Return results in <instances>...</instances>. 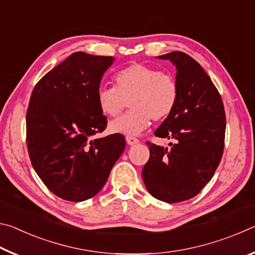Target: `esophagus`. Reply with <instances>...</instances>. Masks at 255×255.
I'll return each instance as SVG.
<instances>
[{
	"instance_id": "esophagus-1",
	"label": "esophagus",
	"mask_w": 255,
	"mask_h": 255,
	"mask_svg": "<svg viewBox=\"0 0 255 255\" xmlns=\"http://www.w3.org/2000/svg\"><path fill=\"white\" fill-rule=\"evenodd\" d=\"M126 141H127V144L128 145H130V146H132V145H136V144H138V140L137 138H135V137H132V136H127L126 137Z\"/></svg>"
}]
</instances>
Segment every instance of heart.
Wrapping results in <instances>:
<instances>
[{
  "instance_id": "obj_1",
  "label": "heart",
  "mask_w": 255,
  "mask_h": 255,
  "mask_svg": "<svg viewBox=\"0 0 255 255\" xmlns=\"http://www.w3.org/2000/svg\"><path fill=\"white\" fill-rule=\"evenodd\" d=\"M115 86H100L97 103L103 115L117 117L127 107L131 110L109 124L115 133L139 135L150 120L162 122L175 109L179 100L178 81L169 72H158L144 64H131L114 76Z\"/></svg>"
}]
</instances>
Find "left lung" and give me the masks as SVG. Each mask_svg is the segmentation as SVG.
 Returning <instances> with one entry per match:
<instances>
[{
  "label": "left lung",
  "mask_w": 255,
  "mask_h": 255,
  "mask_svg": "<svg viewBox=\"0 0 255 255\" xmlns=\"http://www.w3.org/2000/svg\"><path fill=\"white\" fill-rule=\"evenodd\" d=\"M157 58L175 65L180 94L154 133L175 143L164 148L147 141L149 159L141 175L150 195L174 204L197 196L213 178L223 156L226 117L221 94L199 63L182 51Z\"/></svg>",
  "instance_id": "1"
}]
</instances>
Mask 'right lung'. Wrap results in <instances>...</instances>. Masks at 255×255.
I'll return each mask as SVG.
<instances>
[{
	"instance_id": "right-lung-1",
	"label": "right lung",
	"mask_w": 255,
	"mask_h": 255,
	"mask_svg": "<svg viewBox=\"0 0 255 255\" xmlns=\"http://www.w3.org/2000/svg\"><path fill=\"white\" fill-rule=\"evenodd\" d=\"M115 58L76 51L34 86L27 110V146L34 171L64 200L84 201L107 182L123 154L120 133L92 139L107 127L97 91Z\"/></svg>"
}]
</instances>
